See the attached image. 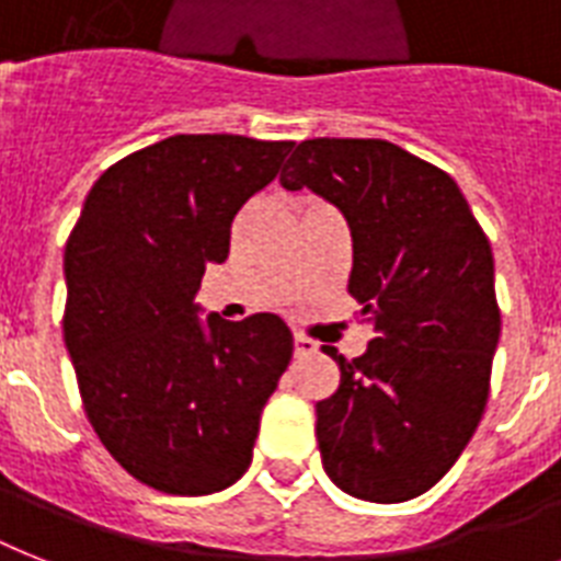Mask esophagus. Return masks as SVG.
Returning <instances> with one entry per match:
<instances>
[{
    "label": "esophagus",
    "mask_w": 561,
    "mask_h": 561,
    "mask_svg": "<svg viewBox=\"0 0 561 561\" xmlns=\"http://www.w3.org/2000/svg\"><path fill=\"white\" fill-rule=\"evenodd\" d=\"M294 354H296V357H308V354H317V343H313V340H308V336L296 334L294 336Z\"/></svg>",
    "instance_id": "34e87169"
}]
</instances>
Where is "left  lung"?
I'll list each match as a JSON object with an SVG mask.
<instances>
[{
    "label": "left lung",
    "mask_w": 561,
    "mask_h": 561,
    "mask_svg": "<svg viewBox=\"0 0 561 561\" xmlns=\"http://www.w3.org/2000/svg\"><path fill=\"white\" fill-rule=\"evenodd\" d=\"M279 184L343 213L348 294L375 331L359 357L325 352L340 386L317 403L322 470L363 502H409L484 414L502 334L490 241L453 178L389 140H302Z\"/></svg>",
    "instance_id": "8db88e82"
}]
</instances>
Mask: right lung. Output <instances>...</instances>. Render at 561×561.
Wrapping results in <instances>:
<instances>
[{
	"label": "right lung",
	"mask_w": 561,
	"mask_h": 561,
	"mask_svg": "<svg viewBox=\"0 0 561 561\" xmlns=\"http://www.w3.org/2000/svg\"><path fill=\"white\" fill-rule=\"evenodd\" d=\"M290 140L172 135L108 167L68 236L66 348L112 458L172 495L236 484L294 354L276 313L202 317L207 262H225L239 209Z\"/></svg>",
	"instance_id": "1"
}]
</instances>
